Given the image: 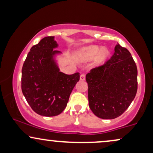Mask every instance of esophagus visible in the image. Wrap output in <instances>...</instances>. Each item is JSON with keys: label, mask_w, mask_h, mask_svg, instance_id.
I'll list each match as a JSON object with an SVG mask.
<instances>
[{"label": "esophagus", "mask_w": 153, "mask_h": 153, "mask_svg": "<svg viewBox=\"0 0 153 153\" xmlns=\"http://www.w3.org/2000/svg\"><path fill=\"white\" fill-rule=\"evenodd\" d=\"M85 74H81L80 76V80H85Z\"/></svg>", "instance_id": "esophagus-1"}]
</instances>
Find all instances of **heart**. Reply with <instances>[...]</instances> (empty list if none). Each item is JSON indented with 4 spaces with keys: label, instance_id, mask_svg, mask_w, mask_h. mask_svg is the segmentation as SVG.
<instances>
[{
    "label": "heart",
    "instance_id": "obj_1",
    "mask_svg": "<svg viewBox=\"0 0 153 153\" xmlns=\"http://www.w3.org/2000/svg\"><path fill=\"white\" fill-rule=\"evenodd\" d=\"M98 54H99V58L100 60H103L108 56V51L106 48H103L101 50V48L98 46H91L84 49L82 51L81 57L85 59H91L94 58Z\"/></svg>",
    "mask_w": 153,
    "mask_h": 153
}]
</instances>
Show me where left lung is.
<instances>
[{
    "label": "left lung",
    "instance_id": "left-lung-1",
    "mask_svg": "<svg viewBox=\"0 0 153 153\" xmlns=\"http://www.w3.org/2000/svg\"><path fill=\"white\" fill-rule=\"evenodd\" d=\"M85 79L89 107L101 119H112L122 115L137 91L136 63L129 50L119 44L110 59L93 68Z\"/></svg>",
    "mask_w": 153,
    "mask_h": 153
}]
</instances>
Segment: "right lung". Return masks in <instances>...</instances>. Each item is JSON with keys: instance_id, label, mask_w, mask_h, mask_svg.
I'll return each mask as SVG.
<instances>
[{"instance_id": "right-lung-1", "label": "right lung", "mask_w": 153, "mask_h": 153, "mask_svg": "<svg viewBox=\"0 0 153 153\" xmlns=\"http://www.w3.org/2000/svg\"><path fill=\"white\" fill-rule=\"evenodd\" d=\"M54 36L43 38L31 48L22 71V90L34 111L45 117L59 115L67 106L80 73L59 71L53 58L59 51Z\"/></svg>"}]
</instances>
